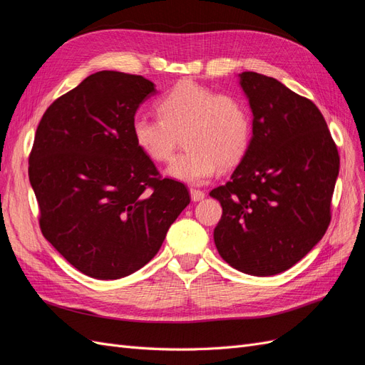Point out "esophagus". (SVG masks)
I'll return each instance as SVG.
<instances>
[{"label":"esophagus","instance_id":"obj_1","mask_svg":"<svg viewBox=\"0 0 365 365\" xmlns=\"http://www.w3.org/2000/svg\"><path fill=\"white\" fill-rule=\"evenodd\" d=\"M190 196H192V201H201L205 197V193L202 190H197V189H190Z\"/></svg>","mask_w":365,"mask_h":365}]
</instances>
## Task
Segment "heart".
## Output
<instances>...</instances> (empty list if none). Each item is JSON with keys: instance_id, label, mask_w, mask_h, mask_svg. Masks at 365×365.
Returning a JSON list of instances; mask_svg holds the SVG:
<instances>
[{"instance_id": "1", "label": "heart", "mask_w": 365, "mask_h": 365, "mask_svg": "<svg viewBox=\"0 0 365 365\" xmlns=\"http://www.w3.org/2000/svg\"><path fill=\"white\" fill-rule=\"evenodd\" d=\"M157 109L160 117L134 118L132 135L138 149L155 163H169L182 137L187 149L169 168L176 180L204 184L219 165L231 168L248 150L251 115L237 96L181 81L160 98Z\"/></svg>"}]
</instances>
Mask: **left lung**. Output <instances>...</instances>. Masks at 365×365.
I'll list each match as a JSON object with an SVG mask.
<instances>
[{"mask_svg": "<svg viewBox=\"0 0 365 365\" xmlns=\"http://www.w3.org/2000/svg\"><path fill=\"white\" fill-rule=\"evenodd\" d=\"M252 137L231 180L210 192L222 205L216 248L230 267L275 275L311 251L330 224L339 155L309 98L274 77L240 74Z\"/></svg>", "mask_w": 365, "mask_h": 365, "instance_id": "obj_1", "label": "left lung"}]
</instances>
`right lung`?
Segmentation results:
<instances>
[{"label":"right lung","instance_id":"add662e5","mask_svg":"<svg viewBox=\"0 0 365 365\" xmlns=\"http://www.w3.org/2000/svg\"><path fill=\"white\" fill-rule=\"evenodd\" d=\"M153 93L143 76L98 71L56 98L36 129L29 178L41 231L93 279L145 267L190 202L187 187L163 178L132 135L137 109Z\"/></svg>","mask_w":365,"mask_h":365}]
</instances>
